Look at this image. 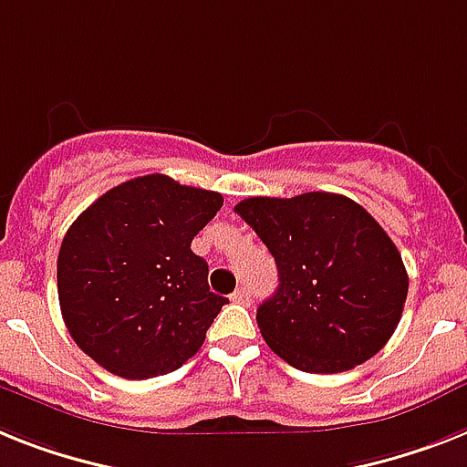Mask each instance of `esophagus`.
Instances as JSON below:
<instances>
[{
  "mask_svg": "<svg viewBox=\"0 0 467 467\" xmlns=\"http://www.w3.org/2000/svg\"><path fill=\"white\" fill-rule=\"evenodd\" d=\"M231 300H234V303H241V306H248V303H250V291L245 286L236 288V291L231 294Z\"/></svg>",
  "mask_w": 467,
  "mask_h": 467,
  "instance_id": "esophagus-1",
  "label": "esophagus"
}]
</instances>
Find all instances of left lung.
I'll return each mask as SVG.
<instances>
[{
    "instance_id": "obj_1",
    "label": "left lung",
    "mask_w": 467,
    "mask_h": 467,
    "mask_svg": "<svg viewBox=\"0 0 467 467\" xmlns=\"http://www.w3.org/2000/svg\"><path fill=\"white\" fill-rule=\"evenodd\" d=\"M234 210L275 255L279 288L257 307L262 338L288 365L329 375L384 348L400 322L408 275L365 207L337 192L245 198Z\"/></svg>"
}]
</instances>
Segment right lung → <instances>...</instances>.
Wrapping results in <instances>:
<instances>
[{
	"label": "right lung",
	"instance_id": "add662e5",
	"mask_svg": "<svg viewBox=\"0 0 467 467\" xmlns=\"http://www.w3.org/2000/svg\"><path fill=\"white\" fill-rule=\"evenodd\" d=\"M224 205L164 173L111 188L71 224L57 260L61 317L83 353L126 379L179 369L222 306L191 241Z\"/></svg>",
	"mask_w": 467,
	"mask_h": 467
}]
</instances>
